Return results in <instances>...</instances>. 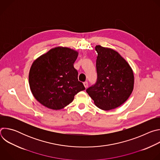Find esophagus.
<instances>
[{
	"instance_id": "obj_1",
	"label": "esophagus",
	"mask_w": 160,
	"mask_h": 160,
	"mask_svg": "<svg viewBox=\"0 0 160 160\" xmlns=\"http://www.w3.org/2000/svg\"><path fill=\"white\" fill-rule=\"evenodd\" d=\"M83 85H84V87H85V88H87V87H88V82H83Z\"/></svg>"
}]
</instances>
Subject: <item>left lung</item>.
Here are the masks:
<instances>
[{
    "instance_id": "8db88e82",
    "label": "left lung",
    "mask_w": 160,
    "mask_h": 160,
    "mask_svg": "<svg viewBox=\"0 0 160 160\" xmlns=\"http://www.w3.org/2000/svg\"><path fill=\"white\" fill-rule=\"evenodd\" d=\"M97 82L86 92L95 105L102 110H111L123 104L131 95L134 76L127 61L117 51L96 45Z\"/></svg>"
}]
</instances>
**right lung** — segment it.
<instances>
[{
  "mask_svg": "<svg viewBox=\"0 0 160 160\" xmlns=\"http://www.w3.org/2000/svg\"><path fill=\"white\" fill-rule=\"evenodd\" d=\"M78 55L70 48L56 47L33 61L29 85L33 96L41 104L54 110L62 109L85 89L73 66Z\"/></svg>",
  "mask_w": 160,
  "mask_h": 160,
  "instance_id": "1",
  "label": "right lung"
}]
</instances>
